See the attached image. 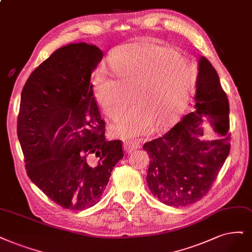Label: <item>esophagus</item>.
I'll return each instance as SVG.
<instances>
[{"mask_svg":"<svg viewBox=\"0 0 252 252\" xmlns=\"http://www.w3.org/2000/svg\"><path fill=\"white\" fill-rule=\"evenodd\" d=\"M139 147V143H137V142H125V144H124V148H125V152L126 153V154H131L133 151H135V150H137V148Z\"/></svg>","mask_w":252,"mask_h":252,"instance_id":"obj_1","label":"esophagus"}]
</instances>
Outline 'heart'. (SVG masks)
<instances>
[{"label": "heart", "instance_id": "obj_1", "mask_svg": "<svg viewBox=\"0 0 252 252\" xmlns=\"http://www.w3.org/2000/svg\"><path fill=\"white\" fill-rule=\"evenodd\" d=\"M114 76L98 69L93 91L105 113L115 119L124 113L132 91V109L116 120L111 131L126 141L151 135L168 124L184 109L194 81L192 64L175 49L154 42L121 46L111 56Z\"/></svg>", "mask_w": 252, "mask_h": 252}]
</instances>
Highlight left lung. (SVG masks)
Masks as SVG:
<instances>
[{"label": "left lung", "mask_w": 252, "mask_h": 252, "mask_svg": "<svg viewBox=\"0 0 252 252\" xmlns=\"http://www.w3.org/2000/svg\"><path fill=\"white\" fill-rule=\"evenodd\" d=\"M229 104L216 69L201 57L198 62L194 111L185 115L169 132L146 142L150 156L146 182L161 202L171 207L189 206L208 193L230 151ZM208 116L218 134L201 141L202 117Z\"/></svg>", "instance_id": "1"}]
</instances>
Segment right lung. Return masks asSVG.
Instances as JSON below:
<instances>
[{
    "label": "right lung",
    "instance_id": "1",
    "mask_svg": "<svg viewBox=\"0 0 252 252\" xmlns=\"http://www.w3.org/2000/svg\"><path fill=\"white\" fill-rule=\"evenodd\" d=\"M102 52L85 42L55 51L27 80L21 95L17 137L27 174L51 200L83 211L96 204L123 141H107L90 83Z\"/></svg>",
    "mask_w": 252,
    "mask_h": 252
}]
</instances>
